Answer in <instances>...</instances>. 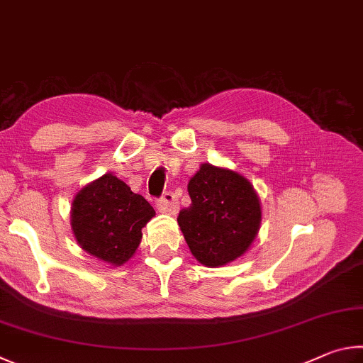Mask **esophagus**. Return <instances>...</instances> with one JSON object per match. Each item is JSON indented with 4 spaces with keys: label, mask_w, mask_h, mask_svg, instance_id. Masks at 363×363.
Listing matches in <instances>:
<instances>
[{
    "label": "esophagus",
    "mask_w": 363,
    "mask_h": 363,
    "mask_svg": "<svg viewBox=\"0 0 363 363\" xmlns=\"http://www.w3.org/2000/svg\"><path fill=\"white\" fill-rule=\"evenodd\" d=\"M156 206L162 213H175L178 211V199L174 193H164L157 199Z\"/></svg>",
    "instance_id": "1"
}]
</instances>
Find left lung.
<instances>
[{
	"instance_id": "8db88e82",
	"label": "left lung",
	"mask_w": 363,
	"mask_h": 363,
	"mask_svg": "<svg viewBox=\"0 0 363 363\" xmlns=\"http://www.w3.org/2000/svg\"><path fill=\"white\" fill-rule=\"evenodd\" d=\"M188 193L191 204L177 220L194 258L217 268L244 255L262 221L250 182L233 170L202 164L188 183Z\"/></svg>"
}]
</instances>
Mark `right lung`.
<instances>
[{
    "mask_svg": "<svg viewBox=\"0 0 363 363\" xmlns=\"http://www.w3.org/2000/svg\"><path fill=\"white\" fill-rule=\"evenodd\" d=\"M143 196L111 174L76 194L72 207L74 238L87 253L106 263H125L142 240V228L155 217Z\"/></svg>",
    "mask_w": 363,
    "mask_h": 363,
    "instance_id": "right-lung-1",
    "label": "right lung"
}]
</instances>
